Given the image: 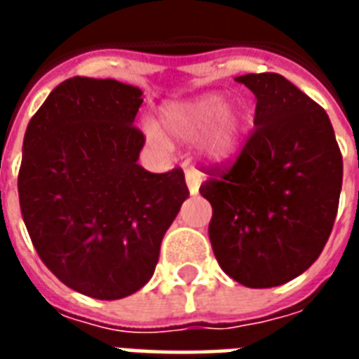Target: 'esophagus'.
<instances>
[{
	"instance_id": "34e87169",
	"label": "esophagus",
	"mask_w": 359,
	"mask_h": 359,
	"mask_svg": "<svg viewBox=\"0 0 359 359\" xmlns=\"http://www.w3.org/2000/svg\"><path fill=\"white\" fill-rule=\"evenodd\" d=\"M187 187L190 190V194H198V190L202 187V175L196 169H187Z\"/></svg>"
}]
</instances>
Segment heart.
Segmentation results:
<instances>
[{
  "instance_id": "b5f03b06",
  "label": "heart",
  "mask_w": 359,
  "mask_h": 359,
  "mask_svg": "<svg viewBox=\"0 0 359 359\" xmlns=\"http://www.w3.org/2000/svg\"><path fill=\"white\" fill-rule=\"evenodd\" d=\"M242 113L217 94L202 95L184 103H171L161 109V130L179 142L200 140L202 154L211 161H225L234 156L242 133ZM151 140H159L149 130Z\"/></svg>"
}]
</instances>
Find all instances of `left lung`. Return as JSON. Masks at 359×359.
Here are the masks:
<instances>
[{"label":"left lung","instance_id":"8db88e82","mask_svg":"<svg viewBox=\"0 0 359 359\" xmlns=\"http://www.w3.org/2000/svg\"><path fill=\"white\" fill-rule=\"evenodd\" d=\"M256 95L254 130L233 165H215L200 194L221 269L248 288L292 280L331 236L342 154L321 105L277 73L236 76Z\"/></svg>","mask_w":359,"mask_h":359}]
</instances>
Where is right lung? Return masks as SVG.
<instances>
[{"instance_id":"add662e5","label":"right lung","mask_w":359,"mask_h":359,"mask_svg":"<svg viewBox=\"0 0 359 359\" xmlns=\"http://www.w3.org/2000/svg\"><path fill=\"white\" fill-rule=\"evenodd\" d=\"M142 102L136 86L74 76L48 95L22 142L19 202L30 241L63 285L97 300L148 283L188 198L182 169L138 165Z\"/></svg>"}]
</instances>
